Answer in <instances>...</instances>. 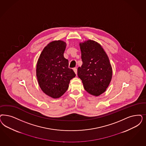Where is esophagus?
Returning a JSON list of instances; mask_svg holds the SVG:
<instances>
[{
    "mask_svg": "<svg viewBox=\"0 0 146 146\" xmlns=\"http://www.w3.org/2000/svg\"><path fill=\"white\" fill-rule=\"evenodd\" d=\"M73 70H74V73H76V74H77V69H76V68H73Z\"/></svg>",
    "mask_w": 146,
    "mask_h": 146,
    "instance_id": "34e87169",
    "label": "esophagus"
}]
</instances>
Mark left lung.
Wrapping results in <instances>:
<instances>
[{
	"label": "left lung",
	"mask_w": 146,
	"mask_h": 146,
	"mask_svg": "<svg viewBox=\"0 0 146 146\" xmlns=\"http://www.w3.org/2000/svg\"><path fill=\"white\" fill-rule=\"evenodd\" d=\"M82 65L78 68V76L86 91L98 96L106 91L112 78L109 58L100 44L88 40L79 44Z\"/></svg>",
	"instance_id": "8db88e82"
}]
</instances>
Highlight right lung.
<instances>
[{
	"instance_id": "obj_1",
	"label": "right lung",
	"mask_w": 146,
	"mask_h": 146,
	"mask_svg": "<svg viewBox=\"0 0 146 146\" xmlns=\"http://www.w3.org/2000/svg\"><path fill=\"white\" fill-rule=\"evenodd\" d=\"M66 43L55 40L44 47L37 61L36 76L42 92L52 98H59L67 90L70 80L76 76L64 56Z\"/></svg>"
}]
</instances>
